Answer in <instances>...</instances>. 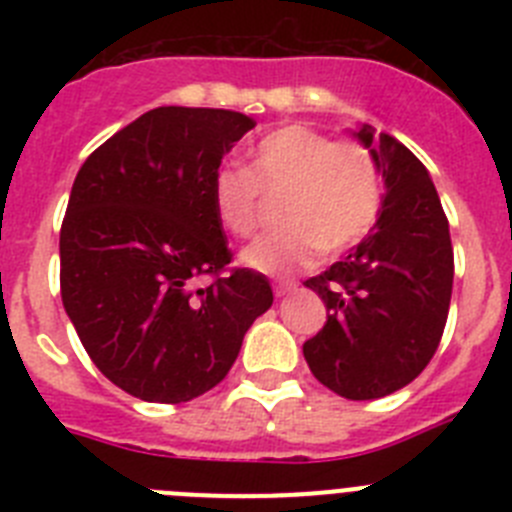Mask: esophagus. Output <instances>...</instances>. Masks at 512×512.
<instances>
[{
    "label": "esophagus",
    "instance_id": "1",
    "mask_svg": "<svg viewBox=\"0 0 512 512\" xmlns=\"http://www.w3.org/2000/svg\"><path fill=\"white\" fill-rule=\"evenodd\" d=\"M295 289H297L295 282H279V284H274V295H277V297L292 295Z\"/></svg>",
    "mask_w": 512,
    "mask_h": 512
}]
</instances>
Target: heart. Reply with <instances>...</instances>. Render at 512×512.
<instances>
[{"label": "heart", "mask_w": 512, "mask_h": 512, "mask_svg": "<svg viewBox=\"0 0 512 512\" xmlns=\"http://www.w3.org/2000/svg\"><path fill=\"white\" fill-rule=\"evenodd\" d=\"M264 197L277 202L284 228L243 251V264L269 277H287L325 253H343L377 225L382 171L356 140H336L310 125L271 130L251 151L248 169L223 166L212 179V205L228 233L248 238L264 215Z\"/></svg>", "instance_id": "b5f03b06"}]
</instances>
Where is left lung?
<instances>
[{"label": "left lung", "instance_id": "left-lung-1", "mask_svg": "<svg viewBox=\"0 0 512 512\" xmlns=\"http://www.w3.org/2000/svg\"><path fill=\"white\" fill-rule=\"evenodd\" d=\"M384 179L374 230L310 277L328 320L305 341L310 372L346 400H377L413 382L436 354L449 318L454 248L441 200L413 151L369 125L354 130Z\"/></svg>", "mask_w": 512, "mask_h": 512}]
</instances>
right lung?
<instances>
[{"mask_svg": "<svg viewBox=\"0 0 512 512\" xmlns=\"http://www.w3.org/2000/svg\"><path fill=\"white\" fill-rule=\"evenodd\" d=\"M256 122L156 107L84 161L61 225V300L99 372L146 402H187L225 379L274 302L269 279L228 269L212 205L225 153ZM212 276L207 288L196 279Z\"/></svg>", "mask_w": 512, "mask_h": 512, "instance_id": "right-lung-1", "label": "right lung"}]
</instances>
